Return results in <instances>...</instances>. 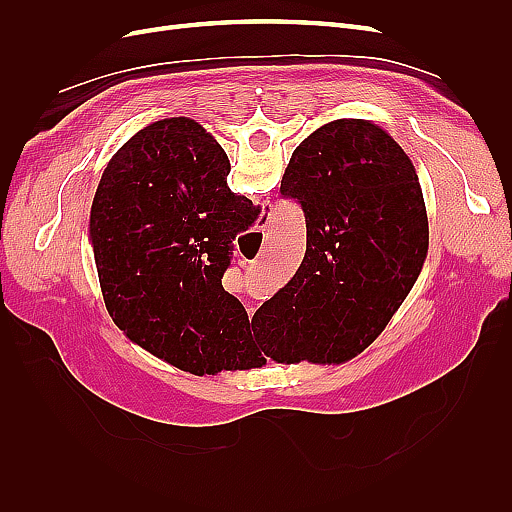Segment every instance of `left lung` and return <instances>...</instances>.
I'll use <instances>...</instances> for the list:
<instances>
[{
  "label": "left lung",
  "mask_w": 512,
  "mask_h": 512,
  "mask_svg": "<svg viewBox=\"0 0 512 512\" xmlns=\"http://www.w3.org/2000/svg\"><path fill=\"white\" fill-rule=\"evenodd\" d=\"M280 192L303 207L307 247L292 280L256 309V344L286 365L346 363L423 271L429 226L416 168L378 123L333 119L292 151Z\"/></svg>",
  "instance_id": "8db88e82"
}]
</instances>
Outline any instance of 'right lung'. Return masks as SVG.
Masks as SVG:
<instances>
[{
    "label": "right lung",
    "mask_w": 512,
    "mask_h": 512,
    "mask_svg": "<svg viewBox=\"0 0 512 512\" xmlns=\"http://www.w3.org/2000/svg\"><path fill=\"white\" fill-rule=\"evenodd\" d=\"M222 145L190 117L153 121L106 164L89 213L104 305L134 344L194 376L237 369L250 318L222 286L260 209L228 188Z\"/></svg>",
    "instance_id": "1"
}]
</instances>
